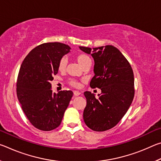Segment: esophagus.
I'll list each match as a JSON object with an SVG mask.
<instances>
[{
	"label": "esophagus",
	"mask_w": 161,
	"mask_h": 161,
	"mask_svg": "<svg viewBox=\"0 0 161 161\" xmlns=\"http://www.w3.org/2000/svg\"><path fill=\"white\" fill-rule=\"evenodd\" d=\"M74 94L75 96H79V95L81 94V92H80L79 91H74Z\"/></svg>",
	"instance_id": "34e87169"
}]
</instances>
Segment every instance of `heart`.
<instances>
[{"label": "heart", "instance_id": "1", "mask_svg": "<svg viewBox=\"0 0 161 161\" xmlns=\"http://www.w3.org/2000/svg\"><path fill=\"white\" fill-rule=\"evenodd\" d=\"M87 61H91V59L88 56L86 55V54H80V55L78 57V62L80 64ZM67 64V59L66 57H63L59 62V65H58L59 70L63 71L65 68H66ZM71 84L75 86H78L80 85V84L77 82L76 81H71Z\"/></svg>", "mask_w": 161, "mask_h": 161}]
</instances>
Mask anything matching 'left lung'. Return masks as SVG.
Returning a JSON list of instances; mask_svg holds the SVG:
<instances>
[{
    "label": "left lung",
    "mask_w": 161,
    "mask_h": 161,
    "mask_svg": "<svg viewBox=\"0 0 161 161\" xmlns=\"http://www.w3.org/2000/svg\"><path fill=\"white\" fill-rule=\"evenodd\" d=\"M94 60L92 88L101 89L96 98L90 92L84 93L86 99L83 119L89 129L104 131L119 123L127 112L134 97V77L130 64L112 45L92 48L80 46Z\"/></svg>",
    "instance_id": "1"
}]
</instances>
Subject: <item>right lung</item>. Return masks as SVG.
<instances>
[{"mask_svg":"<svg viewBox=\"0 0 161 161\" xmlns=\"http://www.w3.org/2000/svg\"><path fill=\"white\" fill-rule=\"evenodd\" d=\"M69 45L60 42L44 43L28 53L21 64L17 81V96L32 125L48 131L60 125L73 96L72 91L52 90L51 81L58 73V65Z\"/></svg>","mask_w":161,"mask_h":161,"instance_id":"obj_1","label":"right lung"}]
</instances>
